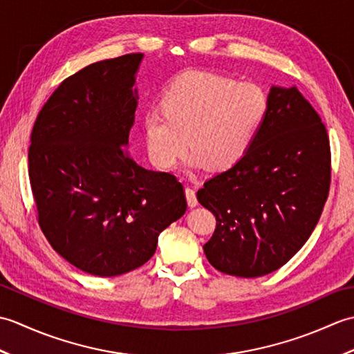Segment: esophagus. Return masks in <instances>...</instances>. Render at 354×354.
I'll return each mask as SVG.
<instances>
[{
  "label": "esophagus",
  "instance_id": "34e87169",
  "mask_svg": "<svg viewBox=\"0 0 354 354\" xmlns=\"http://www.w3.org/2000/svg\"><path fill=\"white\" fill-rule=\"evenodd\" d=\"M185 198L187 202H189V207H196L198 205V199H196V192L192 187H187L185 189Z\"/></svg>",
  "mask_w": 354,
  "mask_h": 354
}]
</instances>
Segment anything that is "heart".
<instances>
[{"mask_svg": "<svg viewBox=\"0 0 354 354\" xmlns=\"http://www.w3.org/2000/svg\"><path fill=\"white\" fill-rule=\"evenodd\" d=\"M268 106V94L257 84L187 71L164 91L161 112L145 117L149 160L160 169H171L190 145L193 164L216 171L234 167L252 147Z\"/></svg>", "mask_w": 354, "mask_h": 354, "instance_id": "b5f03b06", "label": "heart"}]
</instances>
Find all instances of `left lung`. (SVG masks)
<instances>
[{
    "instance_id": "left-lung-1",
    "label": "left lung",
    "mask_w": 354,
    "mask_h": 354,
    "mask_svg": "<svg viewBox=\"0 0 354 354\" xmlns=\"http://www.w3.org/2000/svg\"><path fill=\"white\" fill-rule=\"evenodd\" d=\"M261 129L234 167L198 190L216 216L204 245L223 274L254 278L286 265L317 227L330 189L324 123L297 86H272Z\"/></svg>"
}]
</instances>
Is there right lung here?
I'll return each instance as SVG.
<instances>
[{
	"instance_id": "add662e5",
	"label": "right lung",
	"mask_w": 354,
	"mask_h": 354,
	"mask_svg": "<svg viewBox=\"0 0 354 354\" xmlns=\"http://www.w3.org/2000/svg\"><path fill=\"white\" fill-rule=\"evenodd\" d=\"M142 53L85 66L44 104L28 149L37 222L73 266L97 277L145 265L187 209L176 176L129 156Z\"/></svg>"
}]
</instances>
